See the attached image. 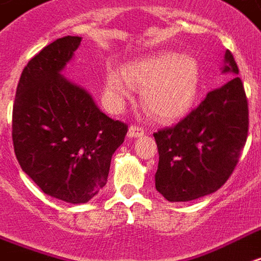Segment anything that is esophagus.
<instances>
[{"mask_svg": "<svg viewBox=\"0 0 261 261\" xmlns=\"http://www.w3.org/2000/svg\"><path fill=\"white\" fill-rule=\"evenodd\" d=\"M144 134H145V130H144L142 127H140V125L133 124L130 125V128H128V137H131V138L142 137Z\"/></svg>", "mask_w": 261, "mask_h": 261, "instance_id": "1", "label": "esophagus"}]
</instances>
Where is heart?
Returning <instances> with one entry per match:
<instances>
[{
  "label": "heart",
  "mask_w": 261,
  "mask_h": 261,
  "mask_svg": "<svg viewBox=\"0 0 261 261\" xmlns=\"http://www.w3.org/2000/svg\"><path fill=\"white\" fill-rule=\"evenodd\" d=\"M200 69L188 55L160 52L133 62L125 67L109 69L105 95L112 108H120L131 95L133 86L142 90V105L159 120H171L188 112L199 88Z\"/></svg>",
  "instance_id": "1"
}]
</instances>
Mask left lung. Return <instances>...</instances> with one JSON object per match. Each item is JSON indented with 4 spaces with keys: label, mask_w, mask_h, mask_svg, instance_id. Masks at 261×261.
<instances>
[{
    "label": "left lung",
    "mask_w": 261,
    "mask_h": 261,
    "mask_svg": "<svg viewBox=\"0 0 261 261\" xmlns=\"http://www.w3.org/2000/svg\"><path fill=\"white\" fill-rule=\"evenodd\" d=\"M224 73L238 74L227 49ZM249 130L248 98L239 77L207 92L203 101L173 127L153 134L159 150L156 190L170 202L213 194L232 174Z\"/></svg>",
    "instance_id": "obj_1"
}]
</instances>
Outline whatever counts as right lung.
<instances>
[{
	"instance_id": "right-lung-1",
	"label": "right lung",
	"mask_w": 261,
	"mask_h": 261,
	"mask_svg": "<svg viewBox=\"0 0 261 261\" xmlns=\"http://www.w3.org/2000/svg\"><path fill=\"white\" fill-rule=\"evenodd\" d=\"M82 37L66 36L29 61L16 88L12 141L22 170L49 196L86 203L105 187L128 127L102 113L61 71Z\"/></svg>"
}]
</instances>
